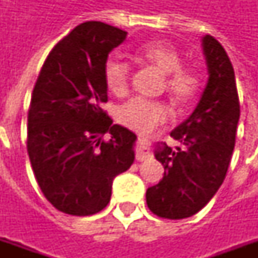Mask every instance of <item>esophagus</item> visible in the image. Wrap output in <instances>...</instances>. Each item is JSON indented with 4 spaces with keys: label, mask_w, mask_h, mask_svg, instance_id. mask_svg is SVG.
Here are the masks:
<instances>
[{
    "label": "esophagus",
    "mask_w": 258,
    "mask_h": 258,
    "mask_svg": "<svg viewBox=\"0 0 258 258\" xmlns=\"http://www.w3.org/2000/svg\"><path fill=\"white\" fill-rule=\"evenodd\" d=\"M135 157L138 162H145L151 157V153H149V141L144 138L142 135H140L138 138V148H137V153H135Z\"/></svg>",
    "instance_id": "esophagus-1"
}]
</instances>
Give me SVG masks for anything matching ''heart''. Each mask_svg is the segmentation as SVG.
I'll list each match as a JSON object with an SVG mask.
<instances>
[{
	"label": "heart",
	"mask_w": 258,
	"mask_h": 258,
	"mask_svg": "<svg viewBox=\"0 0 258 258\" xmlns=\"http://www.w3.org/2000/svg\"><path fill=\"white\" fill-rule=\"evenodd\" d=\"M135 58L155 64L166 74V88L179 105L194 99L199 88V77L194 69L182 68L178 51L166 41H148L135 49ZM131 69L123 59L112 56L105 62L103 79L107 90L113 95H124L130 85ZM170 116V109L160 101H152L142 96H135L118 107L117 118L124 127L141 134L151 133Z\"/></svg>",
	"instance_id": "b5f03b06"
}]
</instances>
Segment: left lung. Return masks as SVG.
<instances>
[{
	"mask_svg": "<svg viewBox=\"0 0 258 258\" xmlns=\"http://www.w3.org/2000/svg\"><path fill=\"white\" fill-rule=\"evenodd\" d=\"M209 81L189 117L171 131L181 145H157L156 160L164 177L146 190L149 210L162 218L181 220L196 214L224 182L232 157L240 106L235 72L214 37L202 38Z\"/></svg>",
	"mask_w": 258,
	"mask_h": 258,
	"instance_id": "1",
	"label": "left lung"
}]
</instances>
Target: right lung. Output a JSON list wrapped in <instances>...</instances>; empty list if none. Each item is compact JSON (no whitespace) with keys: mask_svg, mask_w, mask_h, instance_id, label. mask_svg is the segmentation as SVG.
<instances>
[{"mask_svg":"<svg viewBox=\"0 0 258 258\" xmlns=\"http://www.w3.org/2000/svg\"><path fill=\"white\" fill-rule=\"evenodd\" d=\"M125 37L102 22L81 23L52 48L33 90L27 116L33 173L48 202L70 216L103 210L114 177L134 163L137 135L112 124L102 109L103 66Z\"/></svg>","mask_w":258,"mask_h":258,"instance_id":"right-lung-1","label":"right lung"}]
</instances>
